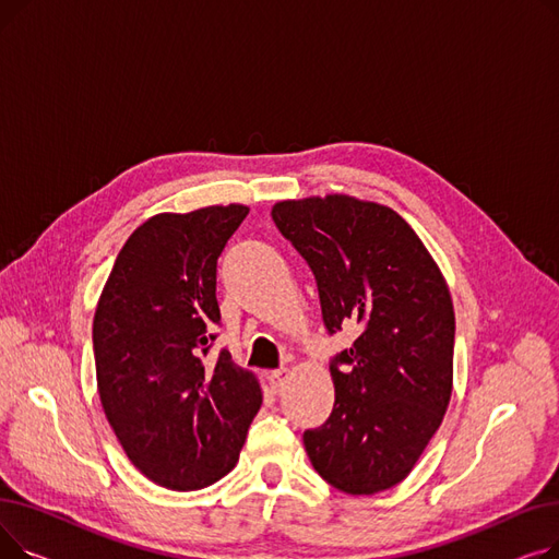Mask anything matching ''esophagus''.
Instances as JSON below:
<instances>
[{
  "instance_id": "esophagus-1",
  "label": "esophagus",
  "mask_w": 559,
  "mask_h": 559,
  "mask_svg": "<svg viewBox=\"0 0 559 559\" xmlns=\"http://www.w3.org/2000/svg\"><path fill=\"white\" fill-rule=\"evenodd\" d=\"M285 378H287V369H274L267 371V383L272 388V392H281L285 385Z\"/></svg>"
}]
</instances>
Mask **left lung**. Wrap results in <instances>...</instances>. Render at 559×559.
<instances>
[{"mask_svg": "<svg viewBox=\"0 0 559 559\" xmlns=\"http://www.w3.org/2000/svg\"><path fill=\"white\" fill-rule=\"evenodd\" d=\"M272 217L310 264L329 333L348 319L362 326L331 365L335 405L324 426L306 430L308 457L344 493L392 489L413 472L451 401L455 312L447 278L413 226L383 203L285 199Z\"/></svg>", "mask_w": 559, "mask_h": 559, "instance_id": "left-lung-1", "label": "left lung"}]
</instances>
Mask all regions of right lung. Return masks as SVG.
Returning <instances> with one entry per match:
<instances>
[{"label": "right lung", "instance_id": "add662e5", "mask_svg": "<svg viewBox=\"0 0 559 559\" xmlns=\"http://www.w3.org/2000/svg\"><path fill=\"white\" fill-rule=\"evenodd\" d=\"M249 215L242 203L158 213L131 235L93 321L97 390L140 472L174 491L203 489L238 464L262 405L253 371L222 350L217 258Z\"/></svg>", "mask_w": 559, "mask_h": 559}]
</instances>
